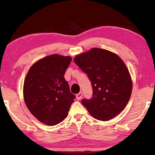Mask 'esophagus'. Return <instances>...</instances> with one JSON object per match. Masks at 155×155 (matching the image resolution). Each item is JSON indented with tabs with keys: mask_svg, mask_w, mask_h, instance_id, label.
Masks as SVG:
<instances>
[{
	"mask_svg": "<svg viewBox=\"0 0 155 155\" xmlns=\"http://www.w3.org/2000/svg\"><path fill=\"white\" fill-rule=\"evenodd\" d=\"M82 97V92H81L76 94V99H77L78 100H80V99H81Z\"/></svg>",
	"mask_w": 155,
	"mask_h": 155,
	"instance_id": "1",
	"label": "esophagus"
}]
</instances>
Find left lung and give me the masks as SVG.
Returning a JSON list of instances; mask_svg holds the SVG:
<instances>
[{
    "label": "left lung",
    "mask_w": 155,
    "mask_h": 155,
    "mask_svg": "<svg viewBox=\"0 0 155 155\" xmlns=\"http://www.w3.org/2000/svg\"><path fill=\"white\" fill-rule=\"evenodd\" d=\"M74 62L92 82L93 97L82 104L93 118L111 120L126 107L133 90L128 68L117 54L99 48L76 55Z\"/></svg>",
    "instance_id": "8db88e82"
}]
</instances>
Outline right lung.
Returning <instances> with one entry per match:
<instances>
[{
    "label": "right lung",
    "mask_w": 155,
    "mask_h": 155,
    "mask_svg": "<svg viewBox=\"0 0 155 155\" xmlns=\"http://www.w3.org/2000/svg\"><path fill=\"white\" fill-rule=\"evenodd\" d=\"M71 56L52 54L31 65L25 77L23 97L31 114L40 122L54 126L68 114L75 98L64 78Z\"/></svg>",
    "instance_id": "right-lung-1"
}]
</instances>
